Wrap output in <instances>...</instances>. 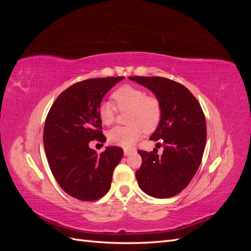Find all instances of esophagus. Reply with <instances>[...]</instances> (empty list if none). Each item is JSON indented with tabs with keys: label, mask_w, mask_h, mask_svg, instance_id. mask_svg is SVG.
<instances>
[{
	"label": "esophagus",
	"mask_w": 251,
	"mask_h": 251,
	"mask_svg": "<svg viewBox=\"0 0 251 251\" xmlns=\"http://www.w3.org/2000/svg\"><path fill=\"white\" fill-rule=\"evenodd\" d=\"M132 151H133V150H127V149H125V151H124L125 156H128V155H131V154H132Z\"/></svg>",
	"instance_id": "1"
}]
</instances>
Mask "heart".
<instances>
[{
    "instance_id": "b5f03b06",
    "label": "heart",
    "mask_w": 251,
    "mask_h": 251,
    "mask_svg": "<svg viewBox=\"0 0 251 251\" xmlns=\"http://www.w3.org/2000/svg\"><path fill=\"white\" fill-rule=\"evenodd\" d=\"M118 111H128L127 126H116L108 134L109 141L115 146L131 148L144 132H153L160 123L162 107L159 98L154 95H147L138 87L125 85L118 88L112 94ZM116 108L109 102L103 101L98 107V117L100 121L110 126L116 117Z\"/></svg>"
}]
</instances>
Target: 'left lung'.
Wrapping results in <instances>:
<instances>
[{"label":"left lung","mask_w":251,"mask_h":251,"mask_svg":"<svg viewBox=\"0 0 251 251\" xmlns=\"http://www.w3.org/2000/svg\"><path fill=\"white\" fill-rule=\"evenodd\" d=\"M159 98L162 115L150 139L163 147L162 155L139 150L136 179L142 191L164 199L181 193L198 171L206 143V121L197 98L181 83L159 76H130Z\"/></svg>","instance_id":"1"}]
</instances>
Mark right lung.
<instances>
[{"label":"right lung","mask_w":251,"mask_h":251,"mask_svg":"<svg viewBox=\"0 0 251 251\" xmlns=\"http://www.w3.org/2000/svg\"><path fill=\"white\" fill-rule=\"evenodd\" d=\"M124 76L74 83L56 98L44 127V147L53 176L64 191L80 201L100 199L111 187L114 169L124 156L119 147L100 154L89 148L104 142L98 107L105 93Z\"/></svg>","instance_id":"right-lung-1"}]
</instances>
